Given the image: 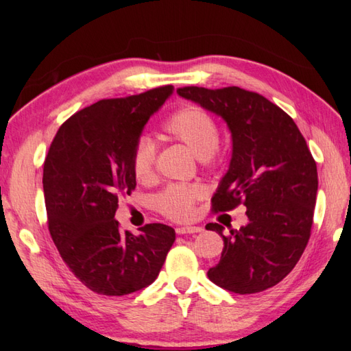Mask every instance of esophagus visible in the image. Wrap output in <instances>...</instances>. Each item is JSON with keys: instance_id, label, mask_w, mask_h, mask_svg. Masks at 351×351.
<instances>
[{"instance_id": "1", "label": "esophagus", "mask_w": 351, "mask_h": 351, "mask_svg": "<svg viewBox=\"0 0 351 351\" xmlns=\"http://www.w3.org/2000/svg\"><path fill=\"white\" fill-rule=\"evenodd\" d=\"M202 228L200 226H181V228H176V234L178 235H185V234H197V232H202Z\"/></svg>"}]
</instances>
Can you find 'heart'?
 <instances>
[{"label": "heart", "instance_id": "1", "mask_svg": "<svg viewBox=\"0 0 351 351\" xmlns=\"http://www.w3.org/2000/svg\"><path fill=\"white\" fill-rule=\"evenodd\" d=\"M164 131L170 137L181 141L199 160L210 158L219 147V128L214 119L197 107H182L171 114L164 123ZM156 147L147 137H140L132 151L131 167L134 178L141 184H147L155 175ZM205 196L202 185H169L154 199L156 211L175 221L190 220L195 215V205Z\"/></svg>", "mask_w": 351, "mask_h": 351}]
</instances>
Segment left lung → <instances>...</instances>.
I'll use <instances>...</instances> for the list:
<instances>
[{
  "instance_id": "1",
  "label": "left lung",
  "mask_w": 351,
  "mask_h": 351,
  "mask_svg": "<svg viewBox=\"0 0 351 351\" xmlns=\"http://www.w3.org/2000/svg\"><path fill=\"white\" fill-rule=\"evenodd\" d=\"M182 98L220 116L232 137L229 169L213 196V211L247 208V225L205 226L223 237L215 285L237 294L274 287L299 263L311 237L318 190L317 164L293 119L276 104L240 87L178 88Z\"/></svg>"
}]
</instances>
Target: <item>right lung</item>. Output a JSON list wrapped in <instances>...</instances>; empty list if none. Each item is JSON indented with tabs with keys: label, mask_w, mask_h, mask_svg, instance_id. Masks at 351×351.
I'll return each mask as SVG.
<instances>
[{
	"label": "right lung",
	"mask_w": 351,
	"mask_h": 351,
	"mask_svg": "<svg viewBox=\"0 0 351 351\" xmlns=\"http://www.w3.org/2000/svg\"><path fill=\"white\" fill-rule=\"evenodd\" d=\"M173 86L119 99H102L71 116L43 164V195L52 241L71 271L104 295H126L156 279L175 243L162 223L122 232L119 197L136 189L131 158L149 117Z\"/></svg>",
	"instance_id": "add662e5"
}]
</instances>
